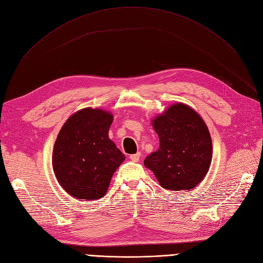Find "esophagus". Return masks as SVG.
<instances>
[{
	"mask_svg": "<svg viewBox=\"0 0 263 263\" xmlns=\"http://www.w3.org/2000/svg\"><path fill=\"white\" fill-rule=\"evenodd\" d=\"M140 157H141V154L140 153H136V154H134V155H130V159L132 160L133 162H138L139 160H140Z\"/></svg>",
	"mask_w": 263,
	"mask_h": 263,
	"instance_id": "34e87169",
	"label": "esophagus"
}]
</instances>
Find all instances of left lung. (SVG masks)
I'll return each instance as SVG.
<instances>
[{
    "label": "left lung",
    "mask_w": 263,
    "mask_h": 263,
    "mask_svg": "<svg viewBox=\"0 0 263 263\" xmlns=\"http://www.w3.org/2000/svg\"><path fill=\"white\" fill-rule=\"evenodd\" d=\"M158 151L144 160L158 181L168 190H190L206 175L212 161V140L197 111L177 103L153 120Z\"/></svg>",
    "instance_id": "left-lung-1"
}]
</instances>
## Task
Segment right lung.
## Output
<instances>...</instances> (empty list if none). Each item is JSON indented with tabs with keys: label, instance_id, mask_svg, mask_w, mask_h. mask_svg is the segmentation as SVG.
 I'll return each instance as SVG.
<instances>
[{
	"label": "right lung",
	"instance_id": "add662e5",
	"mask_svg": "<svg viewBox=\"0 0 263 263\" xmlns=\"http://www.w3.org/2000/svg\"><path fill=\"white\" fill-rule=\"evenodd\" d=\"M109 112L91 107L75 112L63 124L54 143L52 167L62 188L72 197L96 200L105 195L124 155L108 139Z\"/></svg>",
	"mask_w": 263,
	"mask_h": 263
}]
</instances>
